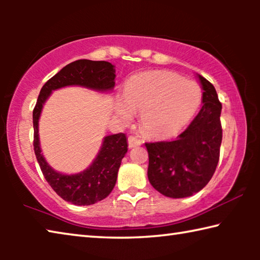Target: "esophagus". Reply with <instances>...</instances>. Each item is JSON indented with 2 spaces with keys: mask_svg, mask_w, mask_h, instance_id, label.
Returning <instances> with one entry per match:
<instances>
[{
  "mask_svg": "<svg viewBox=\"0 0 260 260\" xmlns=\"http://www.w3.org/2000/svg\"><path fill=\"white\" fill-rule=\"evenodd\" d=\"M141 143H142V141H141V140L138 138V136L131 135L129 138H128V147H129V148L140 146Z\"/></svg>",
  "mask_w": 260,
  "mask_h": 260,
  "instance_id": "esophagus-1",
  "label": "esophagus"
}]
</instances>
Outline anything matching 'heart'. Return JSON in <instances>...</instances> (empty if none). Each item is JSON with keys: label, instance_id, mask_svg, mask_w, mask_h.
I'll use <instances>...</instances> for the list:
<instances>
[{"label": "heart", "instance_id": "heart-1", "mask_svg": "<svg viewBox=\"0 0 260 260\" xmlns=\"http://www.w3.org/2000/svg\"><path fill=\"white\" fill-rule=\"evenodd\" d=\"M202 89L192 80L167 71L144 72L127 81L124 101L116 102V112L129 120L132 111L155 136L175 134L190 121L202 102Z\"/></svg>", "mask_w": 260, "mask_h": 260}]
</instances>
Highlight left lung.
I'll return each instance as SVG.
<instances>
[{
	"mask_svg": "<svg viewBox=\"0 0 260 260\" xmlns=\"http://www.w3.org/2000/svg\"><path fill=\"white\" fill-rule=\"evenodd\" d=\"M203 88V107L174 141L146 143L151 186L164 196L183 199L202 190L218 165L222 128L221 103L212 83L197 76Z\"/></svg>",
	"mask_w": 260,
	"mask_h": 260,
	"instance_id": "obj_1",
	"label": "left lung"
}]
</instances>
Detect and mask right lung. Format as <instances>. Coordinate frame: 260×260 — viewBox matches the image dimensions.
<instances>
[{
  "instance_id": "1",
  "label": "right lung",
  "mask_w": 260,
  "mask_h": 260,
  "mask_svg": "<svg viewBox=\"0 0 260 260\" xmlns=\"http://www.w3.org/2000/svg\"><path fill=\"white\" fill-rule=\"evenodd\" d=\"M114 72V67L109 61L89 59L72 61L43 85L33 110V146L43 177L57 195L74 205L95 204L112 191L121 159L127 152L126 135L119 133L105 136L98 156L88 169L77 174H61L48 164L41 153L39 119L43 104L52 90L68 86H81L99 91L112 90L116 78Z\"/></svg>"
}]
</instances>
